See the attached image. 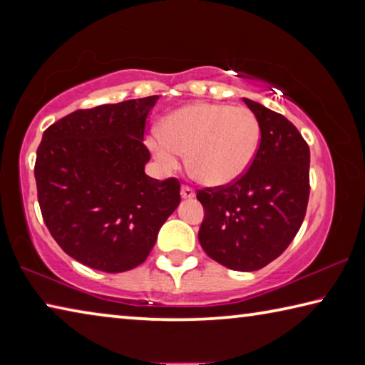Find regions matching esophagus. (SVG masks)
<instances>
[{"mask_svg": "<svg viewBox=\"0 0 365 365\" xmlns=\"http://www.w3.org/2000/svg\"><path fill=\"white\" fill-rule=\"evenodd\" d=\"M180 193H182V197H183V200H191V197H195V195H196V193H195V190L191 188V187H188V185H183Z\"/></svg>", "mask_w": 365, "mask_h": 365, "instance_id": "esophagus-1", "label": "esophagus"}]
</instances>
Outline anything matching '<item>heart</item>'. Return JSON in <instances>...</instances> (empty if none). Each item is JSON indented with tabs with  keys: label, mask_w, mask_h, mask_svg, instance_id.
I'll return each instance as SVG.
<instances>
[{
	"label": "heart",
	"mask_w": 365,
	"mask_h": 365,
	"mask_svg": "<svg viewBox=\"0 0 365 365\" xmlns=\"http://www.w3.org/2000/svg\"><path fill=\"white\" fill-rule=\"evenodd\" d=\"M259 141L261 127L248 108L200 103L165 117L148 146L168 169H175L187 153L188 170L197 182L222 187L248 170Z\"/></svg>",
	"instance_id": "b5f03b06"
}]
</instances>
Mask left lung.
Returning a JSON list of instances; mask_svg holds the SVG:
<instances>
[{
    "label": "left lung",
    "mask_w": 365,
    "mask_h": 365,
    "mask_svg": "<svg viewBox=\"0 0 365 365\" xmlns=\"http://www.w3.org/2000/svg\"><path fill=\"white\" fill-rule=\"evenodd\" d=\"M243 101L261 127L257 153L235 182L197 190L205 207L197 238L214 261L252 272L279 257L304 220L311 153L285 115L248 98Z\"/></svg>",
    "instance_id": "obj_1"
}]
</instances>
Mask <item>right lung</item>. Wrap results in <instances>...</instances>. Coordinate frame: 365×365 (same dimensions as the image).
<instances>
[{
	"label": "right lung",
	"instance_id": "add662e5",
	"mask_svg": "<svg viewBox=\"0 0 365 365\" xmlns=\"http://www.w3.org/2000/svg\"><path fill=\"white\" fill-rule=\"evenodd\" d=\"M159 96L78 109L43 133L35 180L43 220L66 255L119 274L150 256L180 205V182L145 174L146 119Z\"/></svg>",
	"mask_w": 365,
	"mask_h": 365
}]
</instances>
